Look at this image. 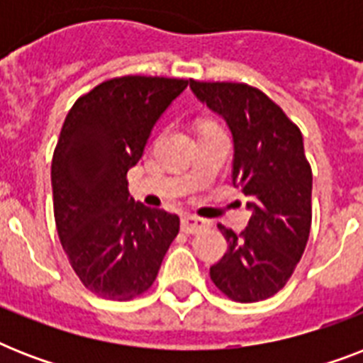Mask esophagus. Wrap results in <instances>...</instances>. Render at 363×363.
Instances as JSON below:
<instances>
[{
  "label": "esophagus",
  "mask_w": 363,
  "mask_h": 363,
  "mask_svg": "<svg viewBox=\"0 0 363 363\" xmlns=\"http://www.w3.org/2000/svg\"><path fill=\"white\" fill-rule=\"evenodd\" d=\"M203 228H207V222L203 218H198V216L192 215H184L181 218V230L184 233H198Z\"/></svg>",
  "instance_id": "34e87169"
}]
</instances>
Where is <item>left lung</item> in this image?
<instances>
[{
    "mask_svg": "<svg viewBox=\"0 0 363 363\" xmlns=\"http://www.w3.org/2000/svg\"><path fill=\"white\" fill-rule=\"evenodd\" d=\"M190 90L226 122L233 139V186L247 196L250 211L239 235L218 226L228 250L211 267V279L241 303L271 298L292 277L309 239L313 173L303 135L258 88L190 81Z\"/></svg>",
    "mask_w": 363,
    "mask_h": 363,
    "instance_id": "left-lung-1",
    "label": "left lung"
}]
</instances>
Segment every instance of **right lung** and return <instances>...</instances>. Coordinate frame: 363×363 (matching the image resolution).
I'll return each instance as SVG.
<instances>
[{
  "label": "right lung",
  "mask_w": 363,
  "mask_h": 363,
  "mask_svg": "<svg viewBox=\"0 0 363 363\" xmlns=\"http://www.w3.org/2000/svg\"><path fill=\"white\" fill-rule=\"evenodd\" d=\"M186 86L164 77L111 79L65 116L50 173L54 218L71 267L101 298L147 292L179 233V216L131 198L125 173Z\"/></svg>",
  "instance_id": "obj_1"
}]
</instances>
